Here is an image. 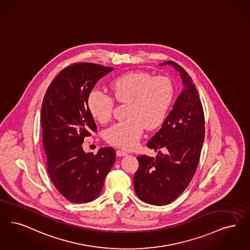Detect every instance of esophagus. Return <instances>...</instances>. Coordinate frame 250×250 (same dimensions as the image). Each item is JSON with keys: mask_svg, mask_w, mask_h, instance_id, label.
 <instances>
[{"mask_svg": "<svg viewBox=\"0 0 250 250\" xmlns=\"http://www.w3.org/2000/svg\"><path fill=\"white\" fill-rule=\"evenodd\" d=\"M127 154V152H125V151H124V150H116V155L117 156H125V155H126Z\"/></svg>", "mask_w": 250, "mask_h": 250, "instance_id": "1", "label": "esophagus"}]
</instances>
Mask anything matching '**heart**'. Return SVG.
Instances as JSON below:
<instances>
[{
	"label": "heart",
	"mask_w": 250,
	"mask_h": 250,
	"mask_svg": "<svg viewBox=\"0 0 250 250\" xmlns=\"http://www.w3.org/2000/svg\"><path fill=\"white\" fill-rule=\"evenodd\" d=\"M112 99L127 103L125 120L112 125L105 131L107 142L122 149L137 146L144 127L155 129L164 122L174 98V85L167 77H152L147 72H129L109 83ZM100 90L90 92L87 106L92 116L100 123L110 120L113 100Z\"/></svg>",
	"instance_id": "1"
}]
</instances>
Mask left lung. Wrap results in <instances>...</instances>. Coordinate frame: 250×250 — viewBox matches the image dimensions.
<instances>
[{
	"instance_id": "left-lung-1",
	"label": "left lung",
	"mask_w": 250,
	"mask_h": 250,
	"mask_svg": "<svg viewBox=\"0 0 250 250\" xmlns=\"http://www.w3.org/2000/svg\"><path fill=\"white\" fill-rule=\"evenodd\" d=\"M180 73L183 88L160 130L147 143L158 155L138 157L134 175L136 194L143 202L163 206L177 199L196 171L205 140V116L195 84L180 65L167 61Z\"/></svg>"
}]
</instances>
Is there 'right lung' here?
<instances>
[{
    "label": "right lung",
    "instance_id": "right-lung-1",
    "mask_svg": "<svg viewBox=\"0 0 250 250\" xmlns=\"http://www.w3.org/2000/svg\"><path fill=\"white\" fill-rule=\"evenodd\" d=\"M111 70L93 63L73 64L60 71L43 98L41 123L47 172L57 190L71 203L98 198L116 160L111 147L101 148L97 154L85 153L82 147L90 132L97 131L88 95Z\"/></svg>",
    "mask_w": 250,
    "mask_h": 250
}]
</instances>
